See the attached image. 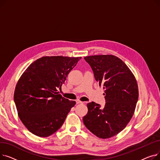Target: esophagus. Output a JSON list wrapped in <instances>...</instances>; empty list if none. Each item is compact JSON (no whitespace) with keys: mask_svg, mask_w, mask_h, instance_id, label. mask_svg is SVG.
Segmentation results:
<instances>
[{"mask_svg":"<svg viewBox=\"0 0 160 160\" xmlns=\"http://www.w3.org/2000/svg\"><path fill=\"white\" fill-rule=\"evenodd\" d=\"M76 102H77V104H82V103H83V102L80 101V100H77Z\"/></svg>","mask_w":160,"mask_h":160,"instance_id":"esophagus-1","label":"esophagus"}]
</instances>
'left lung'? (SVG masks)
Segmentation results:
<instances>
[{
  "label": "left lung",
  "instance_id": "left-lung-1",
  "mask_svg": "<svg viewBox=\"0 0 160 160\" xmlns=\"http://www.w3.org/2000/svg\"><path fill=\"white\" fill-rule=\"evenodd\" d=\"M95 80L104 89V108L94 102L87 104L83 117L86 128L97 137L108 139L121 132L136 110L139 90L137 80L128 67L113 55L86 56Z\"/></svg>",
  "mask_w": 160,
  "mask_h": 160
}]
</instances>
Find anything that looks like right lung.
<instances>
[{
	"label": "right lung",
	"mask_w": 160,
	"mask_h": 160,
	"mask_svg": "<svg viewBox=\"0 0 160 160\" xmlns=\"http://www.w3.org/2000/svg\"><path fill=\"white\" fill-rule=\"evenodd\" d=\"M80 59L44 56L32 63L21 76L14 101L21 122L33 134L50 136L63 124L76 102L63 97L58 90Z\"/></svg>",
	"instance_id": "add662e5"
}]
</instances>
